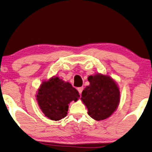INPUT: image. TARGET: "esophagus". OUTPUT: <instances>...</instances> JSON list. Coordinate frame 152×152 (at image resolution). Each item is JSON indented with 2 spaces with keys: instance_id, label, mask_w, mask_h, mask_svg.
<instances>
[{
  "instance_id": "obj_1",
  "label": "esophagus",
  "mask_w": 152,
  "mask_h": 152,
  "mask_svg": "<svg viewBox=\"0 0 152 152\" xmlns=\"http://www.w3.org/2000/svg\"><path fill=\"white\" fill-rule=\"evenodd\" d=\"M83 90V87H80V88H77V91H78L79 92H80V94H81V92H82Z\"/></svg>"
}]
</instances>
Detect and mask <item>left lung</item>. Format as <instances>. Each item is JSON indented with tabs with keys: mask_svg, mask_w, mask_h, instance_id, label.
Masks as SVG:
<instances>
[{
	"mask_svg": "<svg viewBox=\"0 0 152 152\" xmlns=\"http://www.w3.org/2000/svg\"><path fill=\"white\" fill-rule=\"evenodd\" d=\"M90 85L81 93L83 103L88 114L96 121L105 119L117 108L120 91L115 81L108 75L96 74L88 78Z\"/></svg>",
	"mask_w": 152,
	"mask_h": 152,
	"instance_id": "1",
	"label": "left lung"
}]
</instances>
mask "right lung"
<instances>
[{"label": "right lung", "mask_w": 152, "mask_h": 152, "mask_svg": "<svg viewBox=\"0 0 152 152\" xmlns=\"http://www.w3.org/2000/svg\"><path fill=\"white\" fill-rule=\"evenodd\" d=\"M79 92L69 82L58 77L43 81L38 89L36 97L39 108L46 116L53 121H59L67 115L69 104L77 102Z\"/></svg>", "instance_id": "add662e5"}]
</instances>
